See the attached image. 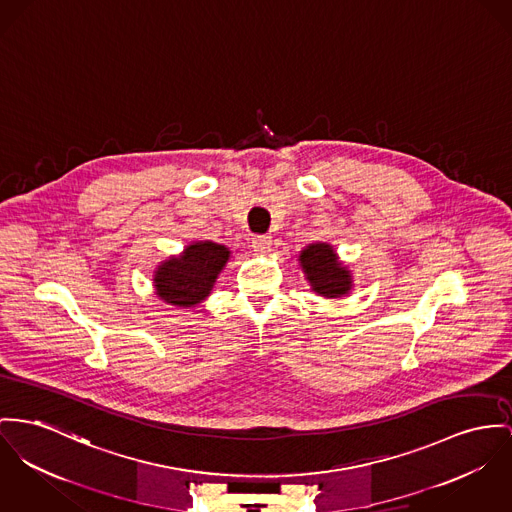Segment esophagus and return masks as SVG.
I'll use <instances>...</instances> for the list:
<instances>
[{
  "mask_svg": "<svg viewBox=\"0 0 512 512\" xmlns=\"http://www.w3.org/2000/svg\"><path fill=\"white\" fill-rule=\"evenodd\" d=\"M251 243H253V249L257 253H267V251H271L273 239H271V236H255L251 239Z\"/></svg>",
  "mask_w": 512,
  "mask_h": 512,
  "instance_id": "34e87169",
  "label": "esophagus"
}]
</instances>
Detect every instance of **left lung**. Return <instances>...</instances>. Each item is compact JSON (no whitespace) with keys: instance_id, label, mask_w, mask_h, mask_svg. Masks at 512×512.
Instances as JSON below:
<instances>
[{"instance_id":"left-lung-1","label":"left lung","mask_w":512,"mask_h":512,"mask_svg":"<svg viewBox=\"0 0 512 512\" xmlns=\"http://www.w3.org/2000/svg\"><path fill=\"white\" fill-rule=\"evenodd\" d=\"M300 267L310 280L312 290L325 298H341L351 292V271L339 261L337 253L329 243H310L302 249Z\"/></svg>"}]
</instances>
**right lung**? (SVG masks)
<instances>
[{
    "label": "right lung",
    "instance_id": "right-lung-1",
    "mask_svg": "<svg viewBox=\"0 0 512 512\" xmlns=\"http://www.w3.org/2000/svg\"><path fill=\"white\" fill-rule=\"evenodd\" d=\"M230 259V249L214 241H195L179 257L163 261L154 275L156 294L179 308L200 304Z\"/></svg>",
    "mask_w": 512,
    "mask_h": 512
}]
</instances>
